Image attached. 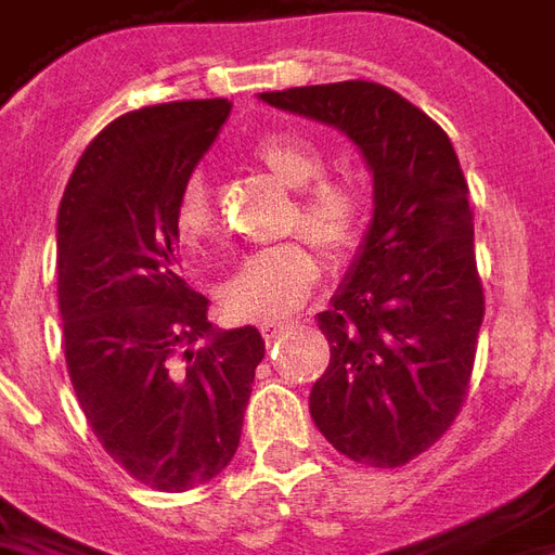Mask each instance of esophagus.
<instances>
[{
    "mask_svg": "<svg viewBox=\"0 0 555 555\" xmlns=\"http://www.w3.org/2000/svg\"><path fill=\"white\" fill-rule=\"evenodd\" d=\"M288 326V321H270V324H261V336H264V341H276Z\"/></svg>",
    "mask_w": 555,
    "mask_h": 555,
    "instance_id": "34e87169",
    "label": "esophagus"
}]
</instances>
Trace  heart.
<instances>
[{
    "label": "heart",
    "mask_w": 555,
    "mask_h": 555,
    "mask_svg": "<svg viewBox=\"0 0 555 555\" xmlns=\"http://www.w3.org/2000/svg\"><path fill=\"white\" fill-rule=\"evenodd\" d=\"M253 157L282 186L297 190L288 231H300L330 261H345L360 249L369 229V198L360 183L324 178L326 159L321 147L300 133H270L255 142ZM175 229L190 246L207 241L214 231L210 183L202 171L183 181L175 202ZM318 276L321 270L314 255L302 243H285L243 258L219 291V300L237 321L270 324L297 312Z\"/></svg>",
    "instance_id": "obj_1"
}]
</instances>
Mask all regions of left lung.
Listing matches in <instances>:
<instances>
[{"label": "left lung", "mask_w": 555, "mask_h": 555, "mask_svg": "<svg viewBox=\"0 0 555 555\" xmlns=\"http://www.w3.org/2000/svg\"><path fill=\"white\" fill-rule=\"evenodd\" d=\"M261 101L341 130L372 169V225L318 314L330 365L309 410L350 461L410 464L464 408L485 318L457 154L418 106L365 79L264 91Z\"/></svg>", "instance_id": "left-lung-1"}]
</instances>
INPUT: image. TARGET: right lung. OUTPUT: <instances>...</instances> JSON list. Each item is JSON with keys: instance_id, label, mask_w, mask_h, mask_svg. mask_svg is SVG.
Returning <instances> with one entry per match:
<instances>
[{"instance_id": "1", "label": "right lung", "mask_w": 555, "mask_h": 555, "mask_svg": "<svg viewBox=\"0 0 555 555\" xmlns=\"http://www.w3.org/2000/svg\"><path fill=\"white\" fill-rule=\"evenodd\" d=\"M229 113L214 98L115 118L59 207V312L79 408L115 464L169 493L231 464L264 360L261 333L214 330L207 297L178 273L175 202Z\"/></svg>"}]
</instances>
